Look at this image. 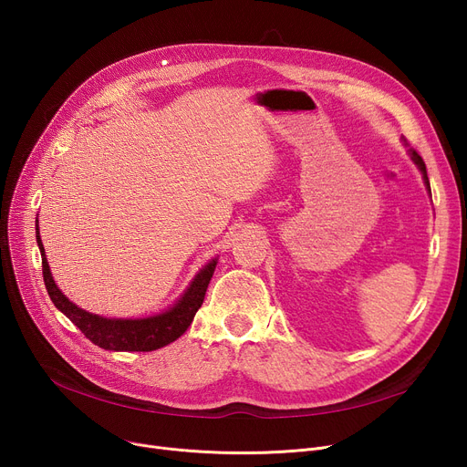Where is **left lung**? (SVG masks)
<instances>
[{"mask_svg":"<svg viewBox=\"0 0 467 467\" xmlns=\"http://www.w3.org/2000/svg\"><path fill=\"white\" fill-rule=\"evenodd\" d=\"M410 159L419 164V168H420V171H422V176H424V182H426V185L430 187V180H428V171H426V164H424V161H422V157L416 153L414 150H410Z\"/></svg>","mask_w":467,"mask_h":467,"instance_id":"left-lung-1","label":"left lung"}]
</instances>
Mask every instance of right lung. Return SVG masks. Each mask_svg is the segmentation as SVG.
Segmentation results:
<instances>
[{
  "mask_svg": "<svg viewBox=\"0 0 467 467\" xmlns=\"http://www.w3.org/2000/svg\"><path fill=\"white\" fill-rule=\"evenodd\" d=\"M36 234L37 246L41 252L43 280L48 297H51V301L60 312L66 314V317H69L71 324H76L81 329V333L90 342H94L96 347H100L104 350L113 352H151L180 338L191 326L196 310L202 306L208 284L217 265L215 259L210 261L202 271L196 275L182 301L168 312L143 317V320H115V317H102L90 314L73 305L67 297H64V293L57 287L51 276V268H48L43 244L39 238V229L36 231Z\"/></svg>",
  "mask_w": 467,
  "mask_h": 467,
  "instance_id": "right-lung-1",
  "label": "right lung"
}]
</instances>
